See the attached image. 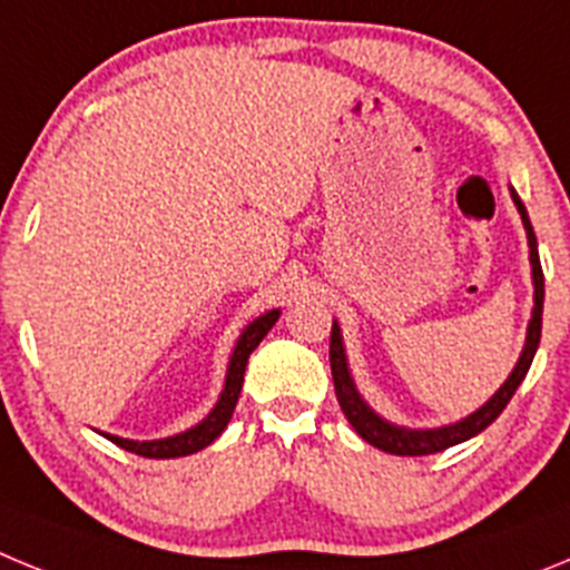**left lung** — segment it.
I'll return each mask as SVG.
<instances>
[{
  "mask_svg": "<svg viewBox=\"0 0 570 570\" xmlns=\"http://www.w3.org/2000/svg\"><path fill=\"white\" fill-rule=\"evenodd\" d=\"M511 199L517 205L522 216V225H525L528 234V248H531V276H533V314L531 322H528V336L525 347H522L520 362L513 365L511 376L502 382V387L482 407H476L471 416L454 422V425H442V428H425V431H414V428H400L394 422L382 420L380 414L371 411L365 400L356 391L354 380H351V371H347V356L345 345H342V331L334 322L331 328V374H334V391L336 400H340L342 414L347 416V422L354 425L356 434L365 442H371L374 448L385 451V454L396 456H425V454H440L445 448L460 445V442L471 440L480 431H485L497 416L505 411V405L511 402V396L517 394L520 382L525 380L528 367H531L533 354L540 347V334H542V302H546V276H542L540 265V250H537V236H533L531 219H528V210L522 205V199L517 196V190L511 188Z\"/></svg>",
  "mask_w": 570,
  "mask_h": 570,
  "instance_id": "obj_1",
  "label": "left lung"
}]
</instances>
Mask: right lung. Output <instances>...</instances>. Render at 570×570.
Returning a JSON list of instances; mask_svg holds the SVG:
<instances>
[{
  "label": "right lung",
  "mask_w": 570,
  "mask_h": 570,
  "mask_svg": "<svg viewBox=\"0 0 570 570\" xmlns=\"http://www.w3.org/2000/svg\"><path fill=\"white\" fill-rule=\"evenodd\" d=\"M276 320H279V311H268V314L256 316L248 328L242 331L239 340H236L234 354H230L223 394H219V400H216L214 411H210L199 425L188 428V431H183V434L165 436V440H150V442L122 440V436H110V434L105 436H108L110 442H116L119 448H125V451H130V454L148 456V460H174V456H188V454H196V451H203V448H208L210 442L223 434L225 428H228L230 414H234V407H236V400H239L248 356L254 354V347L265 340V334L274 328Z\"/></svg>",
  "instance_id": "1"
}]
</instances>
